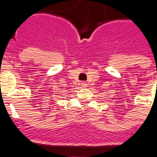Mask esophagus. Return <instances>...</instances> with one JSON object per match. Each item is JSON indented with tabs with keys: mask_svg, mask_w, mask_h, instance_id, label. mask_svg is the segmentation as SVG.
I'll use <instances>...</instances> for the list:
<instances>
[{
	"mask_svg": "<svg viewBox=\"0 0 157 157\" xmlns=\"http://www.w3.org/2000/svg\"><path fill=\"white\" fill-rule=\"evenodd\" d=\"M81 85L82 87H86L87 86V83L86 82H81Z\"/></svg>",
	"mask_w": 157,
	"mask_h": 157,
	"instance_id": "obj_1",
	"label": "esophagus"
}]
</instances>
